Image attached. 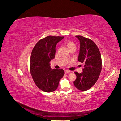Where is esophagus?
Listing matches in <instances>:
<instances>
[{"label":"esophagus","instance_id":"34e87169","mask_svg":"<svg viewBox=\"0 0 121 121\" xmlns=\"http://www.w3.org/2000/svg\"><path fill=\"white\" fill-rule=\"evenodd\" d=\"M69 72H70V71H69V70H65V74H68V73H69Z\"/></svg>","mask_w":121,"mask_h":121}]
</instances>
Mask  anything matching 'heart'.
<instances>
[{
	"mask_svg": "<svg viewBox=\"0 0 121 121\" xmlns=\"http://www.w3.org/2000/svg\"><path fill=\"white\" fill-rule=\"evenodd\" d=\"M65 45L67 46V47H68L69 49H71L72 48H75V47H76L75 44L72 41H68L65 42Z\"/></svg>",
	"mask_w": 121,
	"mask_h": 121,
	"instance_id": "obj_1",
	"label": "heart"
}]
</instances>
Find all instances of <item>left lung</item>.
I'll return each mask as SVG.
<instances>
[{
	"label": "left lung",
	"instance_id": "1",
	"mask_svg": "<svg viewBox=\"0 0 121 121\" xmlns=\"http://www.w3.org/2000/svg\"><path fill=\"white\" fill-rule=\"evenodd\" d=\"M80 44L78 61L84 64L83 72H75L77 78L74 84L78 89L86 91L92 87L99 78L102 69L101 54L92 40L82 36H76Z\"/></svg>",
	"mask_w": 121,
	"mask_h": 121
}]
</instances>
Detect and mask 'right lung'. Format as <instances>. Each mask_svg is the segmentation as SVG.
Returning a JSON list of instances; mask_svg holds the SVG:
<instances>
[{
	"label": "right lung",
	"instance_id": "right-lung-1",
	"mask_svg": "<svg viewBox=\"0 0 121 121\" xmlns=\"http://www.w3.org/2000/svg\"><path fill=\"white\" fill-rule=\"evenodd\" d=\"M64 37L48 36L36 43L30 58V73L39 89L46 92L56 90L64 75L63 69H52L50 62L55 57L57 43Z\"/></svg>",
	"mask_w": 121,
	"mask_h": 121
}]
</instances>
